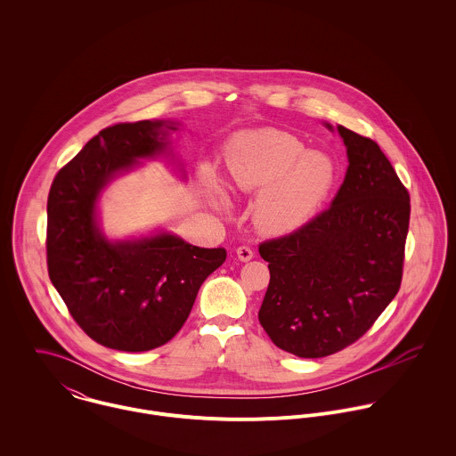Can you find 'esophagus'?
Listing matches in <instances>:
<instances>
[{
    "label": "esophagus",
    "mask_w": 456,
    "mask_h": 456,
    "mask_svg": "<svg viewBox=\"0 0 456 456\" xmlns=\"http://www.w3.org/2000/svg\"><path fill=\"white\" fill-rule=\"evenodd\" d=\"M237 256H239L240 261L253 260L255 258V251L251 248H248V246H240V248H237Z\"/></svg>",
    "instance_id": "obj_1"
}]
</instances>
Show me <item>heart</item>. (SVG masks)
Instances as JSON below:
<instances>
[{"label":"heart","mask_w":456,"mask_h":456,"mask_svg":"<svg viewBox=\"0 0 456 456\" xmlns=\"http://www.w3.org/2000/svg\"><path fill=\"white\" fill-rule=\"evenodd\" d=\"M226 174L232 188L261 193L255 207L258 226L282 235L302 228L316 214L333 186L335 165L323 152L305 151L291 133L258 130L228 143ZM203 183L221 195L210 170L203 174Z\"/></svg>","instance_id":"1"}]
</instances>
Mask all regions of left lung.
<instances>
[{"instance_id":"8db88e82","label":"left lung","mask_w":456,"mask_h":456,"mask_svg":"<svg viewBox=\"0 0 456 456\" xmlns=\"http://www.w3.org/2000/svg\"><path fill=\"white\" fill-rule=\"evenodd\" d=\"M337 130L349 167L331 205L260 244L270 270L261 326L277 347L300 358H323L356 342L402 282L409 193L374 140Z\"/></svg>"}]
</instances>
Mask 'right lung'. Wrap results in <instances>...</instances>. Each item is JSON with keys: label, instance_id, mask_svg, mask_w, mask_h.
Returning <instances> with one entry per match:
<instances>
[{"label": "right lung", "instance_id": "right-lung-1", "mask_svg": "<svg viewBox=\"0 0 456 456\" xmlns=\"http://www.w3.org/2000/svg\"><path fill=\"white\" fill-rule=\"evenodd\" d=\"M175 123H119L100 131L58 172L47 200L49 277L93 340L118 351L167 344L186 323L203 281L226 260L170 233L110 242L96 223L102 190L138 159L165 152Z\"/></svg>", "mask_w": 456, "mask_h": 456}]
</instances>
